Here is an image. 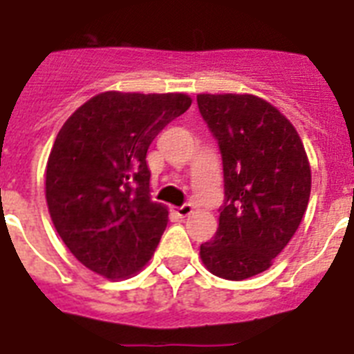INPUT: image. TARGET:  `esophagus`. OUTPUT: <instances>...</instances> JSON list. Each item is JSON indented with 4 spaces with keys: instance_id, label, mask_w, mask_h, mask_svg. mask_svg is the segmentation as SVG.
Here are the masks:
<instances>
[{
    "instance_id": "1",
    "label": "esophagus",
    "mask_w": 354,
    "mask_h": 354,
    "mask_svg": "<svg viewBox=\"0 0 354 354\" xmlns=\"http://www.w3.org/2000/svg\"><path fill=\"white\" fill-rule=\"evenodd\" d=\"M193 205L191 204H183L182 207H174V213H176L178 216H182V218H185V216H189L191 213H193Z\"/></svg>"
}]
</instances>
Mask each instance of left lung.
Listing matches in <instances>:
<instances>
[{
  "label": "left lung",
  "instance_id": "8db88e82",
  "mask_svg": "<svg viewBox=\"0 0 354 354\" xmlns=\"http://www.w3.org/2000/svg\"><path fill=\"white\" fill-rule=\"evenodd\" d=\"M196 102L221 147L226 193L200 259L216 277L248 279L272 266L301 224L310 163L294 124L261 97L200 93Z\"/></svg>",
  "mask_w": 354,
  "mask_h": 354
}]
</instances>
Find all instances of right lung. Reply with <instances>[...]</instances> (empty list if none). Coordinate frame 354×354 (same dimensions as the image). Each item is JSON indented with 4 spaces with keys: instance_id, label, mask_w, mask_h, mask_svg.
Segmentation results:
<instances>
[{
    "instance_id": "add662e5",
    "label": "right lung",
    "mask_w": 354,
    "mask_h": 354,
    "mask_svg": "<svg viewBox=\"0 0 354 354\" xmlns=\"http://www.w3.org/2000/svg\"><path fill=\"white\" fill-rule=\"evenodd\" d=\"M193 99L102 91L62 124L46 167L51 221L77 261L110 281L147 266L169 222L150 200L147 150Z\"/></svg>"
}]
</instances>
